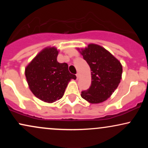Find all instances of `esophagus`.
Returning <instances> with one entry per match:
<instances>
[{
    "label": "esophagus",
    "instance_id": "esophagus-1",
    "mask_svg": "<svg viewBox=\"0 0 148 148\" xmlns=\"http://www.w3.org/2000/svg\"><path fill=\"white\" fill-rule=\"evenodd\" d=\"M76 78H77V79H79V73H77V74H76Z\"/></svg>",
    "mask_w": 148,
    "mask_h": 148
}]
</instances>
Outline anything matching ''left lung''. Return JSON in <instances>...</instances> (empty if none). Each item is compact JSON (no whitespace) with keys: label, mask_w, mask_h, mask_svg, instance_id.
<instances>
[{"label":"left lung","mask_w":148,"mask_h":148,"mask_svg":"<svg viewBox=\"0 0 148 148\" xmlns=\"http://www.w3.org/2000/svg\"><path fill=\"white\" fill-rule=\"evenodd\" d=\"M91 70V86L81 92V97L90 103L106 101L118 88L122 79L123 66L114 56L101 46L89 44L77 48Z\"/></svg>","instance_id":"obj_1"}]
</instances>
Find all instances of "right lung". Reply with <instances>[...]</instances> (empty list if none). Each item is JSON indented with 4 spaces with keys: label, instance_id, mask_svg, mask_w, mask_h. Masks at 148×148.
I'll use <instances>...</instances> for the list:
<instances>
[{
    "label": "right lung",
    "instance_id": "obj_1",
    "mask_svg": "<svg viewBox=\"0 0 148 148\" xmlns=\"http://www.w3.org/2000/svg\"><path fill=\"white\" fill-rule=\"evenodd\" d=\"M59 51L55 47L43 49L25 68L30 91L39 99L51 103L63 96L72 79L76 76L68 70V64L57 61Z\"/></svg>",
    "mask_w": 148,
    "mask_h": 148
}]
</instances>
